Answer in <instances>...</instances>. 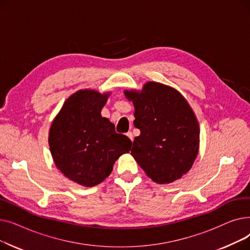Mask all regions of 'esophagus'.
Instances as JSON below:
<instances>
[{
	"label": "esophagus",
	"instance_id": "esophagus-1",
	"mask_svg": "<svg viewBox=\"0 0 250 250\" xmlns=\"http://www.w3.org/2000/svg\"><path fill=\"white\" fill-rule=\"evenodd\" d=\"M126 136L128 137V139H129L130 141H133V140H134V136H133L132 132H128V133H126Z\"/></svg>",
	"mask_w": 250,
	"mask_h": 250
}]
</instances>
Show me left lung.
<instances>
[{"mask_svg": "<svg viewBox=\"0 0 250 250\" xmlns=\"http://www.w3.org/2000/svg\"><path fill=\"white\" fill-rule=\"evenodd\" d=\"M141 130L130 154L146 174L167 185L189 171L200 146V125L187 99L167 85L147 82L141 91L125 90Z\"/></svg>", "mask_w": 250, "mask_h": 250, "instance_id": "8db88e82", "label": "left lung"}]
</instances>
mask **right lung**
Segmentation results:
<instances>
[{
	"label": "right lung",
	"instance_id": "add662e5",
	"mask_svg": "<svg viewBox=\"0 0 250 250\" xmlns=\"http://www.w3.org/2000/svg\"><path fill=\"white\" fill-rule=\"evenodd\" d=\"M109 92L79 90L63 103L49 129V150L60 171L78 185L92 188L112 171L132 141L116 134L114 125L101 116Z\"/></svg>",
	"mask_w": 250,
	"mask_h": 250
}]
</instances>
